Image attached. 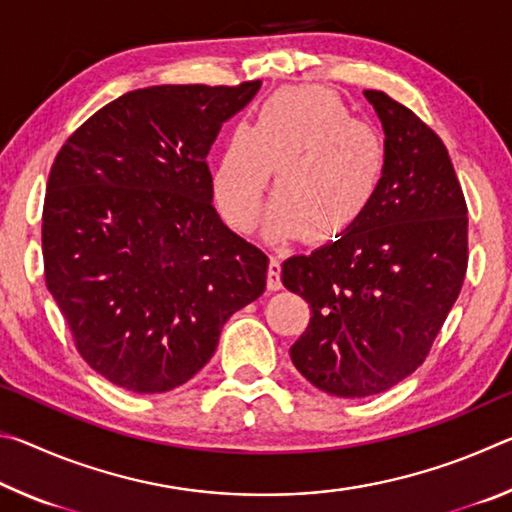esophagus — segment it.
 Wrapping results in <instances>:
<instances>
[{"label": "esophagus", "mask_w": 512, "mask_h": 512, "mask_svg": "<svg viewBox=\"0 0 512 512\" xmlns=\"http://www.w3.org/2000/svg\"><path fill=\"white\" fill-rule=\"evenodd\" d=\"M268 291H280L282 289V280H280V259L273 257L271 264H268Z\"/></svg>", "instance_id": "obj_1"}]
</instances>
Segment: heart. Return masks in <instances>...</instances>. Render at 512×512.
Listing matches in <instances>:
<instances>
[{"label":"heart","mask_w":512,"mask_h":512,"mask_svg":"<svg viewBox=\"0 0 512 512\" xmlns=\"http://www.w3.org/2000/svg\"><path fill=\"white\" fill-rule=\"evenodd\" d=\"M275 169L266 235L332 241L370 210L386 178L384 135L357 121L323 88H284L237 126L216 160L212 185L225 219L246 228Z\"/></svg>","instance_id":"heart-1"}]
</instances>
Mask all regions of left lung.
Wrapping results in <instances>:
<instances>
[{
    "instance_id": "left-lung-1",
    "label": "left lung",
    "mask_w": 512,
    "mask_h": 512,
    "mask_svg": "<svg viewBox=\"0 0 512 512\" xmlns=\"http://www.w3.org/2000/svg\"><path fill=\"white\" fill-rule=\"evenodd\" d=\"M363 94L388 146L375 203L332 244L282 264V284L311 309L293 366L336 397L384 393L415 372L467 268V207L443 140L388 94Z\"/></svg>"
}]
</instances>
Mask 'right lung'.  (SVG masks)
Instances as JSON below:
<instances>
[{
	"label": "right lung",
	"instance_id": "obj_1",
	"mask_svg": "<svg viewBox=\"0 0 512 512\" xmlns=\"http://www.w3.org/2000/svg\"><path fill=\"white\" fill-rule=\"evenodd\" d=\"M262 88L153 85L85 121L56 155L42 210L47 289L92 370L164 393L212 359L266 289L268 257L212 205L207 153Z\"/></svg>",
	"mask_w": 512,
	"mask_h": 512
}]
</instances>
